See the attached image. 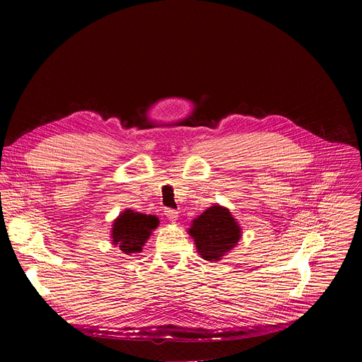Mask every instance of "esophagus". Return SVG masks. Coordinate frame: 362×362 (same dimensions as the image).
Segmentation results:
<instances>
[{
    "mask_svg": "<svg viewBox=\"0 0 362 362\" xmlns=\"http://www.w3.org/2000/svg\"><path fill=\"white\" fill-rule=\"evenodd\" d=\"M165 215H166L168 221H169V222H172V223H175V222L177 221V218H179V214H177L176 211H172V209L165 211Z\"/></svg>",
    "mask_w": 362,
    "mask_h": 362,
    "instance_id": "esophagus-1",
    "label": "esophagus"
}]
</instances>
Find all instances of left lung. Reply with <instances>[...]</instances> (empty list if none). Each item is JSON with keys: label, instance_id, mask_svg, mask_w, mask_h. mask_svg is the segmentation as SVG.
<instances>
[{"label": "left lung", "instance_id": "8db88e82", "mask_svg": "<svg viewBox=\"0 0 362 362\" xmlns=\"http://www.w3.org/2000/svg\"><path fill=\"white\" fill-rule=\"evenodd\" d=\"M187 233L200 257L208 262H219L238 245L242 228L228 208L215 203L192 221Z\"/></svg>", "mask_w": 362, "mask_h": 362}]
</instances>
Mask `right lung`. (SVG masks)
Segmentation results:
<instances>
[{
  "label": "right lung",
  "instance_id": "obj_1",
  "mask_svg": "<svg viewBox=\"0 0 362 362\" xmlns=\"http://www.w3.org/2000/svg\"><path fill=\"white\" fill-rule=\"evenodd\" d=\"M159 226V218L124 209L112 226V243L123 253H140L151 232Z\"/></svg>",
  "mask_w": 362,
  "mask_h": 362
}]
</instances>
